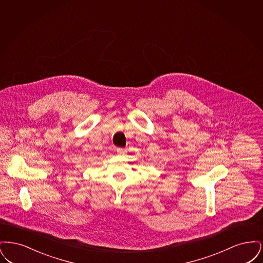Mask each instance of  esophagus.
<instances>
[{
  "label": "esophagus",
  "mask_w": 263,
  "mask_h": 263,
  "mask_svg": "<svg viewBox=\"0 0 263 263\" xmlns=\"http://www.w3.org/2000/svg\"><path fill=\"white\" fill-rule=\"evenodd\" d=\"M126 152H127V151H126L125 149H123V148H118V149H117V154L120 155V156H124L126 154Z\"/></svg>",
  "instance_id": "esophagus-1"
}]
</instances>
